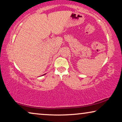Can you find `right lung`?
<instances>
[{
  "label": "right lung",
  "instance_id": "add662e5",
  "mask_svg": "<svg viewBox=\"0 0 122 122\" xmlns=\"http://www.w3.org/2000/svg\"><path fill=\"white\" fill-rule=\"evenodd\" d=\"M44 75H45V74H44Z\"/></svg>",
  "mask_w": 122,
  "mask_h": 122
}]
</instances>
